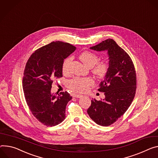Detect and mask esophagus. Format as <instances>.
Returning a JSON list of instances; mask_svg holds the SVG:
<instances>
[{
	"mask_svg": "<svg viewBox=\"0 0 158 158\" xmlns=\"http://www.w3.org/2000/svg\"><path fill=\"white\" fill-rule=\"evenodd\" d=\"M74 97H75V98H82V95H80V94H75V95H74Z\"/></svg>",
	"mask_w": 158,
	"mask_h": 158,
	"instance_id": "obj_1",
	"label": "esophagus"
}]
</instances>
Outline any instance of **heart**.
<instances>
[{"label": "heart", "mask_w": 158, "mask_h": 158, "mask_svg": "<svg viewBox=\"0 0 158 158\" xmlns=\"http://www.w3.org/2000/svg\"><path fill=\"white\" fill-rule=\"evenodd\" d=\"M79 59L85 65L91 69L92 73L96 77L102 79L106 75L109 69L108 63L105 60L99 61V57L94 53L89 51H84L79 55ZM72 60L73 58L69 56L64 60L62 66L64 74L69 73ZM93 84L94 81L90 77H76L68 82V87L74 92L82 93L87 90Z\"/></svg>", "instance_id": "b5f03b06"}]
</instances>
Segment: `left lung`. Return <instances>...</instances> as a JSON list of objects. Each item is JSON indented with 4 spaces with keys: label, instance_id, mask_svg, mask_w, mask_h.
Instances as JSON below:
<instances>
[{
    "label": "left lung",
    "instance_id": "1",
    "mask_svg": "<svg viewBox=\"0 0 158 158\" xmlns=\"http://www.w3.org/2000/svg\"><path fill=\"white\" fill-rule=\"evenodd\" d=\"M90 48L107 50L110 60L108 73L98 89L105 93V98L102 101L93 99L87 112L98 125L109 126L131 106L137 88L136 72L130 56L113 40L107 39Z\"/></svg>",
    "mask_w": 158,
    "mask_h": 158
}]
</instances>
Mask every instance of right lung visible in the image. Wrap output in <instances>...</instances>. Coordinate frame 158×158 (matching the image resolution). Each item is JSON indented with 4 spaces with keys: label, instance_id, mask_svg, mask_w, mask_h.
I'll use <instances>...</instances> for the list:
<instances>
[{
    "label": "right lung",
    "instance_id": "right-lung-1",
    "mask_svg": "<svg viewBox=\"0 0 158 158\" xmlns=\"http://www.w3.org/2000/svg\"><path fill=\"white\" fill-rule=\"evenodd\" d=\"M69 43L56 41L33 52L26 64L23 88L26 103L42 124L52 127L65 118L66 106L72 96L67 92L51 94L54 80L62 77L64 60L76 50Z\"/></svg>",
    "mask_w": 158,
    "mask_h": 158
}]
</instances>
